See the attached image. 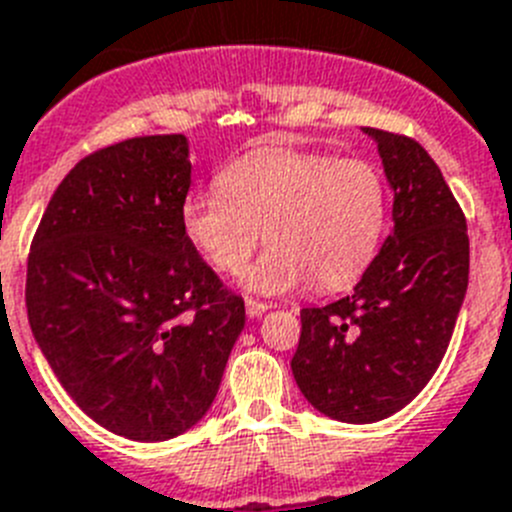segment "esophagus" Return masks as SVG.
<instances>
[{
  "instance_id": "obj_1",
  "label": "esophagus",
  "mask_w": 512,
  "mask_h": 512,
  "mask_svg": "<svg viewBox=\"0 0 512 512\" xmlns=\"http://www.w3.org/2000/svg\"><path fill=\"white\" fill-rule=\"evenodd\" d=\"M269 310V305L261 300H253V297H246V312H248V318H261L264 312Z\"/></svg>"
}]
</instances>
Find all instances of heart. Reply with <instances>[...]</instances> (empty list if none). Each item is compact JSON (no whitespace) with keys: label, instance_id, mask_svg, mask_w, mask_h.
Segmentation results:
<instances>
[{"label":"heart","instance_id":"1","mask_svg":"<svg viewBox=\"0 0 512 512\" xmlns=\"http://www.w3.org/2000/svg\"><path fill=\"white\" fill-rule=\"evenodd\" d=\"M192 192L182 205L189 246L220 274H238L266 233L271 243L243 284L284 295L315 282L323 292L364 277L387 230V184L366 158L259 148Z\"/></svg>","mask_w":512,"mask_h":512}]
</instances>
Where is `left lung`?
<instances>
[{
	"label": "left lung",
	"instance_id": "1",
	"mask_svg": "<svg viewBox=\"0 0 512 512\" xmlns=\"http://www.w3.org/2000/svg\"><path fill=\"white\" fill-rule=\"evenodd\" d=\"M395 189V230L354 295L300 312L292 356L312 408L343 423L402 410L436 374L469 282L467 217L418 140L366 128Z\"/></svg>",
	"mask_w": 512,
	"mask_h": 512
}]
</instances>
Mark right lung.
<instances>
[{"label":"right lung","mask_w":512,"mask_h":512,"mask_svg":"<svg viewBox=\"0 0 512 512\" xmlns=\"http://www.w3.org/2000/svg\"><path fill=\"white\" fill-rule=\"evenodd\" d=\"M184 135L89 153L45 207L27 256L33 336L71 400L107 431L166 441L210 410L243 297L189 246Z\"/></svg>","instance_id":"right-lung-1"}]
</instances>
